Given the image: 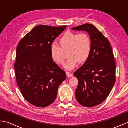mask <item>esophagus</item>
I'll return each mask as SVG.
<instances>
[{"label":"esophagus","mask_w":128,"mask_h":128,"mask_svg":"<svg viewBox=\"0 0 128 128\" xmlns=\"http://www.w3.org/2000/svg\"><path fill=\"white\" fill-rule=\"evenodd\" d=\"M66 76H67L68 78H70V77H72L73 76V74H72V73H70V72H66Z\"/></svg>","instance_id":"obj_1"}]
</instances>
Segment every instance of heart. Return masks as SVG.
Returning <instances> with one entry per match:
<instances>
[{
	"instance_id": "obj_1",
	"label": "heart",
	"mask_w": 128,
	"mask_h": 128,
	"mask_svg": "<svg viewBox=\"0 0 128 128\" xmlns=\"http://www.w3.org/2000/svg\"><path fill=\"white\" fill-rule=\"evenodd\" d=\"M59 46H51L50 52L53 60L59 65L64 63L67 52L68 60L64 65L65 68L71 70L78 64H82L88 60L91 51V42L89 36L85 33L77 34L68 31L59 40Z\"/></svg>"
}]
</instances>
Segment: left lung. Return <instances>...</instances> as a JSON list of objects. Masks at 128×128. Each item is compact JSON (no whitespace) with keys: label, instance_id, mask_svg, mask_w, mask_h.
<instances>
[{"label":"left lung","instance_id":"8db88e82","mask_svg":"<svg viewBox=\"0 0 128 128\" xmlns=\"http://www.w3.org/2000/svg\"><path fill=\"white\" fill-rule=\"evenodd\" d=\"M72 29L87 32L91 39L89 58L74 75L78 80L77 101L92 107L106 100L116 82L114 56L109 40L93 25L86 24Z\"/></svg>","mask_w":128,"mask_h":128}]
</instances>
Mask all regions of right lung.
<instances>
[{"instance_id": "right-lung-1", "label": "right lung", "mask_w": 128, "mask_h": 128, "mask_svg": "<svg viewBox=\"0 0 128 128\" xmlns=\"http://www.w3.org/2000/svg\"><path fill=\"white\" fill-rule=\"evenodd\" d=\"M66 26L35 27L18 43L14 68L16 82L30 104L46 107L56 100L59 86L66 79L64 70L51 56L52 43Z\"/></svg>"}]
</instances>
